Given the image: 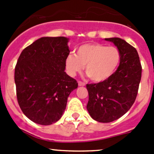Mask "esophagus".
<instances>
[{
  "mask_svg": "<svg viewBox=\"0 0 154 154\" xmlns=\"http://www.w3.org/2000/svg\"><path fill=\"white\" fill-rule=\"evenodd\" d=\"M78 83H79V86H85V84L84 83V82H82L79 81Z\"/></svg>",
  "mask_w": 154,
  "mask_h": 154,
  "instance_id": "34e87169",
  "label": "esophagus"
}]
</instances>
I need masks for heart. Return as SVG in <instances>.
<instances>
[{
    "label": "heart",
    "mask_w": 154,
    "mask_h": 154,
    "mask_svg": "<svg viewBox=\"0 0 154 154\" xmlns=\"http://www.w3.org/2000/svg\"><path fill=\"white\" fill-rule=\"evenodd\" d=\"M117 48L102 44H85L79 47L76 54L71 53L65 59V68L70 76L81 72L84 66L86 74L95 82L106 81L113 75L120 62Z\"/></svg>",
    "instance_id": "1"
}]
</instances>
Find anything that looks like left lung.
I'll list each match as a JSON object with an SVG mask.
<instances>
[{"mask_svg": "<svg viewBox=\"0 0 154 154\" xmlns=\"http://www.w3.org/2000/svg\"><path fill=\"white\" fill-rule=\"evenodd\" d=\"M112 42L120 52L119 67L110 78L96 84H87L91 117L100 123L118 119L135 102L141 79L140 61L135 48L119 38H105Z\"/></svg>", "mask_w": 154, "mask_h": 154, "instance_id": "1", "label": "left lung"}]
</instances>
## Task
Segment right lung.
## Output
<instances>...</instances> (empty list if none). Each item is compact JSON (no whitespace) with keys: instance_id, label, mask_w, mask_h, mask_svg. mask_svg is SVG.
Returning <instances> with one entry per match:
<instances>
[{"instance_id":"right-lung-1","label":"right lung","mask_w":154,"mask_h":154,"mask_svg":"<svg viewBox=\"0 0 154 154\" xmlns=\"http://www.w3.org/2000/svg\"><path fill=\"white\" fill-rule=\"evenodd\" d=\"M69 39L42 37L21 53L14 71L17 99L23 113L34 123L51 125L60 119L68 97L78 82L66 74Z\"/></svg>"}]
</instances>
